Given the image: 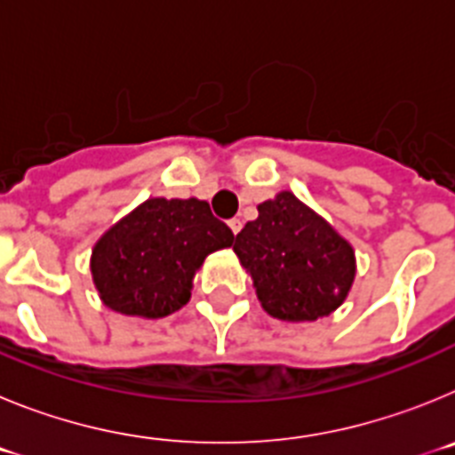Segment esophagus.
Segmentation results:
<instances>
[{
  "mask_svg": "<svg viewBox=\"0 0 455 455\" xmlns=\"http://www.w3.org/2000/svg\"><path fill=\"white\" fill-rule=\"evenodd\" d=\"M228 225H230V230L235 232V235H239L241 228H243V223H241V219H232V220H228Z\"/></svg>",
  "mask_w": 455,
  "mask_h": 455,
  "instance_id": "obj_1",
  "label": "esophagus"
}]
</instances>
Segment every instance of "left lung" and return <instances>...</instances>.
Returning a JSON list of instances; mask_svg holds the SVG:
<instances>
[{
  "label": "left lung",
  "instance_id": "obj_1",
  "mask_svg": "<svg viewBox=\"0 0 455 455\" xmlns=\"http://www.w3.org/2000/svg\"><path fill=\"white\" fill-rule=\"evenodd\" d=\"M236 235L235 252L268 315L316 321L335 312L355 277V252L293 193H277Z\"/></svg>",
  "mask_w": 455,
  "mask_h": 455
}]
</instances>
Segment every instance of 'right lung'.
I'll return each mask as SVG.
<instances>
[{"mask_svg":"<svg viewBox=\"0 0 455 455\" xmlns=\"http://www.w3.org/2000/svg\"><path fill=\"white\" fill-rule=\"evenodd\" d=\"M232 241L230 228L204 200L150 198L95 243L92 283L107 307L159 319L188 303L204 257Z\"/></svg>","mask_w":455,"mask_h":455,"instance_id":"right-lung-1","label":"right lung"}]
</instances>
